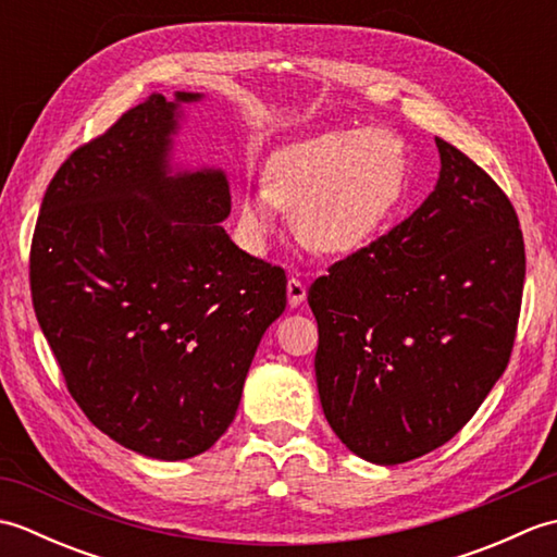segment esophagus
Masks as SVG:
<instances>
[{
	"label": "esophagus",
	"mask_w": 557,
	"mask_h": 557,
	"mask_svg": "<svg viewBox=\"0 0 557 557\" xmlns=\"http://www.w3.org/2000/svg\"><path fill=\"white\" fill-rule=\"evenodd\" d=\"M287 297H289V306H299L306 299V287L301 280L297 277L287 280Z\"/></svg>",
	"instance_id": "1"
}]
</instances>
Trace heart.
Returning a JSON list of instances; mask_svg holds the SVG:
<instances>
[{"label":"heart","instance_id":"b5f03b06","mask_svg":"<svg viewBox=\"0 0 557 557\" xmlns=\"http://www.w3.org/2000/svg\"><path fill=\"white\" fill-rule=\"evenodd\" d=\"M411 160L389 128H337L277 150L265 164V186L239 200V236L263 253L294 210V230L327 256L359 251L381 232L409 191Z\"/></svg>","mask_w":557,"mask_h":557}]
</instances>
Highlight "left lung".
<instances>
[{
  "mask_svg": "<svg viewBox=\"0 0 557 557\" xmlns=\"http://www.w3.org/2000/svg\"><path fill=\"white\" fill-rule=\"evenodd\" d=\"M441 176L411 215L318 277L315 381L330 429L393 467L455 437L510 361L524 239L503 188L435 138Z\"/></svg>",
  "mask_w": 557,
  "mask_h": 557,
  "instance_id": "8db88e82",
  "label": "left lung"
}]
</instances>
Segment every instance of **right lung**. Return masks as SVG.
Returning <instances> with one entry per match:
<instances>
[{
	"label": "right lung",
	"mask_w": 557,
	"mask_h": 557,
	"mask_svg": "<svg viewBox=\"0 0 557 557\" xmlns=\"http://www.w3.org/2000/svg\"><path fill=\"white\" fill-rule=\"evenodd\" d=\"M160 92L76 148L47 186L30 294L71 397L134 453L176 461L215 445L260 337L287 306L285 270L220 224L222 170L172 172L182 104Z\"/></svg>",
	"instance_id": "add662e5"
}]
</instances>
